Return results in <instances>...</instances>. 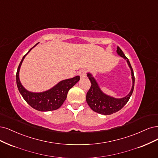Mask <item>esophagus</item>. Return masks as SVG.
<instances>
[{"label":"esophagus","mask_w":158,"mask_h":158,"mask_svg":"<svg viewBox=\"0 0 158 158\" xmlns=\"http://www.w3.org/2000/svg\"><path fill=\"white\" fill-rule=\"evenodd\" d=\"M78 74L80 76L81 78H84L86 76V70L85 69H81L79 73Z\"/></svg>","instance_id":"obj_1"}]
</instances>
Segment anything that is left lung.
Masks as SVG:
<instances>
[{"label": "left lung", "mask_w": 158, "mask_h": 158, "mask_svg": "<svg viewBox=\"0 0 158 158\" xmlns=\"http://www.w3.org/2000/svg\"><path fill=\"white\" fill-rule=\"evenodd\" d=\"M117 53L121 57L127 59V63L131 70L133 86L131 91L126 97L122 99H115V98L106 95L101 91L94 77H92L90 74H88V78L91 81V87L86 95V101L94 111L99 114H104V115H110L121 110L127 104L134 89L135 76L131 65L127 57L124 55L123 52L119 46L117 47Z\"/></svg>", "instance_id": "1"}]
</instances>
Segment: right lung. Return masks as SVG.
I'll list each match as a JSON object with an SVG mask.
<instances>
[{
	"label": "right lung",
	"mask_w": 158,
	"mask_h": 158,
	"mask_svg": "<svg viewBox=\"0 0 158 158\" xmlns=\"http://www.w3.org/2000/svg\"><path fill=\"white\" fill-rule=\"evenodd\" d=\"M32 48L30 49L27 53L31 50ZM27 53H26L21 59V61L18 68L17 73H16V83H17L19 93L22 95L25 101L31 107L37 110L46 112L58 109L66 99L69 90L79 81L80 77L77 76L74 78L63 80L56 86H54L53 88L45 92L31 93V92L27 91L23 88L21 84L19 79V71L21 64Z\"/></svg>",
	"instance_id": "right-lung-1"
}]
</instances>
